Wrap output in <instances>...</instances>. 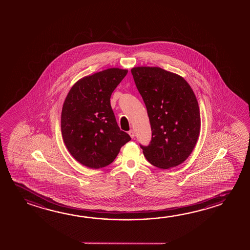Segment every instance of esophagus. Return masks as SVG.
Instances as JSON below:
<instances>
[{
    "label": "esophagus",
    "mask_w": 250,
    "mask_h": 250,
    "mask_svg": "<svg viewBox=\"0 0 250 250\" xmlns=\"http://www.w3.org/2000/svg\"><path fill=\"white\" fill-rule=\"evenodd\" d=\"M128 133H129V135L131 136V139H134V137H135V132L133 130H130V131H128Z\"/></svg>",
    "instance_id": "1"
}]
</instances>
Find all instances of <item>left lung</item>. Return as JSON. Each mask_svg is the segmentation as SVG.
I'll use <instances>...</instances> for the list:
<instances>
[{
	"mask_svg": "<svg viewBox=\"0 0 250 250\" xmlns=\"http://www.w3.org/2000/svg\"><path fill=\"white\" fill-rule=\"evenodd\" d=\"M131 71L151 124V142L140 145L144 155L156 167H177L191 154L200 134L196 97L177 74L159 67H136Z\"/></svg>",
	"mask_w": 250,
	"mask_h": 250,
	"instance_id": "left-lung-1",
	"label": "left lung"
}]
</instances>
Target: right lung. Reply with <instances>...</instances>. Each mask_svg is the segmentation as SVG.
<instances>
[{"label": "right lung", "instance_id": "add662e5", "mask_svg": "<svg viewBox=\"0 0 250 250\" xmlns=\"http://www.w3.org/2000/svg\"><path fill=\"white\" fill-rule=\"evenodd\" d=\"M127 72L111 68L88 76L76 83L66 97L62 136L70 154L85 167L99 169L111 164L131 140L119 129L110 101Z\"/></svg>", "mask_w": 250, "mask_h": 250}]
</instances>
